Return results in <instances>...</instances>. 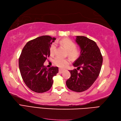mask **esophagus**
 <instances>
[{
    "label": "esophagus",
    "instance_id": "1",
    "mask_svg": "<svg viewBox=\"0 0 121 121\" xmlns=\"http://www.w3.org/2000/svg\"><path fill=\"white\" fill-rule=\"evenodd\" d=\"M63 72H64V70H63L61 69H59V71H58L59 73H60V74H61V73H62Z\"/></svg>",
    "mask_w": 121,
    "mask_h": 121
}]
</instances>
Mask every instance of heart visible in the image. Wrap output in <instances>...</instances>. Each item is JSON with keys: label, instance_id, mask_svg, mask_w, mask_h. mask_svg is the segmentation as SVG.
<instances>
[{"label": "heart", "instance_id": "b5f03b06", "mask_svg": "<svg viewBox=\"0 0 121 121\" xmlns=\"http://www.w3.org/2000/svg\"><path fill=\"white\" fill-rule=\"evenodd\" d=\"M64 46L68 50V53L69 56L73 59H76L79 57L80 51L76 48V44L71 39L68 38H64L60 40L56 41ZM56 49V45L55 43H53L50 47V53L51 55H53ZM53 63L56 66L61 68H64L68 65L69 64L70 61L68 59H64L60 57H56L53 60Z\"/></svg>", "mask_w": 121, "mask_h": 121}]
</instances>
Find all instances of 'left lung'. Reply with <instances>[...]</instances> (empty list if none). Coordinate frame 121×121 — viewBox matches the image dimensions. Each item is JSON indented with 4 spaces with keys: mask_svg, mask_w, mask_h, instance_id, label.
Returning <instances> with one entry per match:
<instances>
[{
    "mask_svg": "<svg viewBox=\"0 0 121 121\" xmlns=\"http://www.w3.org/2000/svg\"><path fill=\"white\" fill-rule=\"evenodd\" d=\"M75 41L81 49V54L73 65L77 69L70 70V78L66 81L69 89L77 92H83L92 86L101 71L103 57L93 40L85 36H76ZM81 68L80 71L77 70Z\"/></svg>",
    "mask_w": 121,
    "mask_h": 121,
    "instance_id": "left-lung-1",
    "label": "left lung"
}]
</instances>
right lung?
Wrapping results in <instances>:
<instances>
[{
    "label": "right lung",
    "instance_id": "right-lung-1",
    "mask_svg": "<svg viewBox=\"0 0 121 121\" xmlns=\"http://www.w3.org/2000/svg\"><path fill=\"white\" fill-rule=\"evenodd\" d=\"M56 39L48 35L29 41L23 47L19 58V68L22 78L29 89L37 93L50 90L53 77L58 72L57 67L48 69L43 63L50 55V47Z\"/></svg>",
    "mask_w": 121,
    "mask_h": 121
}]
</instances>
